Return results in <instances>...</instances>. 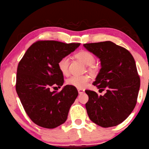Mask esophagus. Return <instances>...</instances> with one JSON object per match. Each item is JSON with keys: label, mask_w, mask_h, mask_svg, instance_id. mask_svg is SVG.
I'll return each mask as SVG.
<instances>
[{"label": "esophagus", "mask_w": 149, "mask_h": 149, "mask_svg": "<svg viewBox=\"0 0 149 149\" xmlns=\"http://www.w3.org/2000/svg\"><path fill=\"white\" fill-rule=\"evenodd\" d=\"M77 90H78V93H79V94H82L85 93V90H83V89L79 88V89H77Z\"/></svg>", "instance_id": "1"}]
</instances>
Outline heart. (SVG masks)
<instances>
[{
    "label": "heart",
    "mask_w": 149,
    "mask_h": 149,
    "mask_svg": "<svg viewBox=\"0 0 149 149\" xmlns=\"http://www.w3.org/2000/svg\"><path fill=\"white\" fill-rule=\"evenodd\" d=\"M76 58L79 59L86 66H92L95 62V57L92 53L88 51H81L76 54ZM70 58L68 56L62 57L58 62V68L63 75L68 74ZM91 81V77L88 75H73L67 80L69 85L75 86L77 88H83L88 85Z\"/></svg>",
    "instance_id": "1"
}]
</instances>
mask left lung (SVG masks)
Masks as SVG:
<instances>
[{
    "label": "left lung",
    "instance_id": "obj_1",
    "mask_svg": "<svg viewBox=\"0 0 149 149\" xmlns=\"http://www.w3.org/2000/svg\"><path fill=\"white\" fill-rule=\"evenodd\" d=\"M100 61L101 69L93 85L104 96L85 91L88 101L85 104L90 119L98 126L108 128L126 120L136 105L140 79L133 56L125 48L111 41L83 44Z\"/></svg>",
    "mask_w": 149,
    "mask_h": 149
}]
</instances>
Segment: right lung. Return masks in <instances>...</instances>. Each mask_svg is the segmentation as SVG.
I'll return each instance as SVG.
<instances>
[{
	"mask_svg": "<svg viewBox=\"0 0 149 149\" xmlns=\"http://www.w3.org/2000/svg\"><path fill=\"white\" fill-rule=\"evenodd\" d=\"M80 44L47 40L32 44L18 64L16 92L25 112L43 128H54L66 122L69 110L78 96L75 86L67 85L60 93L50 91L64 83L58 62L76 49Z\"/></svg>",
	"mask_w": 149,
	"mask_h": 149,
	"instance_id": "1",
	"label": "right lung"
}]
</instances>
